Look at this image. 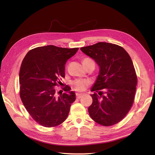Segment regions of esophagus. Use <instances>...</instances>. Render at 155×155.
Segmentation results:
<instances>
[{"label":"esophagus","mask_w":155,"mask_h":155,"mask_svg":"<svg viewBox=\"0 0 155 155\" xmlns=\"http://www.w3.org/2000/svg\"><path fill=\"white\" fill-rule=\"evenodd\" d=\"M83 96V94L81 93H76V97L78 99H80V98Z\"/></svg>","instance_id":"obj_1"}]
</instances>
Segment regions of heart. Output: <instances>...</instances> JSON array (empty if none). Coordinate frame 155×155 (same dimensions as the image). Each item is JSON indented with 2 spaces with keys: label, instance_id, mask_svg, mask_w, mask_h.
Wrapping results in <instances>:
<instances>
[{
  "label": "heart",
  "instance_id": "heart-1",
  "mask_svg": "<svg viewBox=\"0 0 155 155\" xmlns=\"http://www.w3.org/2000/svg\"><path fill=\"white\" fill-rule=\"evenodd\" d=\"M87 61H92V60L88 58H86L85 59H83V62ZM88 84H89L88 81L86 80V79H76V80L73 81L72 87L76 91H83L87 88Z\"/></svg>",
  "mask_w": 155,
  "mask_h": 155
}]
</instances>
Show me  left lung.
<instances>
[{"instance_id":"left-lung-1","label":"left lung","mask_w":155,"mask_h":155,"mask_svg":"<svg viewBox=\"0 0 155 155\" xmlns=\"http://www.w3.org/2000/svg\"><path fill=\"white\" fill-rule=\"evenodd\" d=\"M100 67L99 74L91 88L94 91L88 107L91 118L104 126L122 120L133 105L137 77L131 58L124 48L100 42L80 48Z\"/></svg>"}]
</instances>
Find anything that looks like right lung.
<instances>
[{"label": "right lung", "instance_id": "right-lung-1", "mask_svg": "<svg viewBox=\"0 0 155 155\" xmlns=\"http://www.w3.org/2000/svg\"><path fill=\"white\" fill-rule=\"evenodd\" d=\"M78 49L40 46L30 50L22 61L19 72L22 102L32 118L46 127L62 124L76 100L69 86L59 96H56L54 87L64 77L65 63Z\"/></svg>", "mask_w": 155, "mask_h": 155}]
</instances>
